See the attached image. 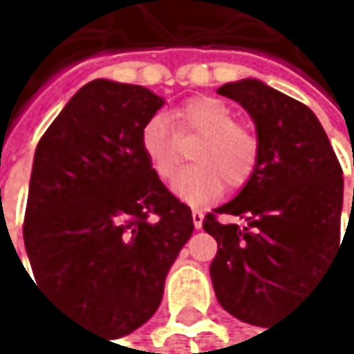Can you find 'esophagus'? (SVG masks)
Wrapping results in <instances>:
<instances>
[{"label": "esophagus", "instance_id": "esophagus-1", "mask_svg": "<svg viewBox=\"0 0 354 354\" xmlns=\"http://www.w3.org/2000/svg\"><path fill=\"white\" fill-rule=\"evenodd\" d=\"M193 224H195V229H201L203 226V212L201 209H193Z\"/></svg>", "mask_w": 354, "mask_h": 354}]
</instances>
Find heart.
Wrapping results in <instances>:
<instances>
[{
	"label": "heart",
	"mask_w": 354,
	"mask_h": 354,
	"mask_svg": "<svg viewBox=\"0 0 354 354\" xmlns=\"http://www.w3.org/2000/svg\"><path fill=\"white\" fill-rule=\"evenodd\" d=\"M176 132L167 117L153 115L142 128L140 147L159 180H169L183 159L180 140L197 138L191 149V161L176 176L174 195L187 203H205L222 191L243 187L258 165V136L237 123L233 109L218 98H193L174 113Z\"/></svg>",
	"instance_id": "heart-1"
}]
</instances>
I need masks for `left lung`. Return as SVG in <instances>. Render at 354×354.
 I'll return each mask as SVG.
<instances>
[{"instance_id":"left-lung-1","label":"left lung","mask_w":354,"mask_h":354,"mask_svg":"<svg viewBox=\"0 0 354 354\" xmlns=\"http://www.w3.org/2000/svg\"><path fill=\"white\" fill-rule=\"evenodd\" d=\"M218 94L250 113L260 157L241 193L203 218L218 241L209 274L226 313L264 327L296 304L353 233L348 218L340 243L342 167L306 104L258 80L224 84Z\"/></svg>"}]
</instances>
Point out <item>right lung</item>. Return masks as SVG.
Wrapping results in <instances>:
<instances>
[{"instance_id": "obj_1", "label": "right lung", "mask_w": 354, "mask_h": 354, "mask_svg": "<svg viewBox=\"0 0 354 354\" xmlns=\"http://www.w3.org/2000/svg\"><path fill=\"white\" fill-rule=\"evenodd\" d=\"M161 106L142 86L94 80L35 149L22 226L35 283L113 338L155 315L195 229L140 147Z\"/></svg>"}]
</instances>
